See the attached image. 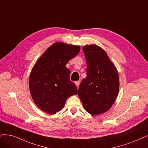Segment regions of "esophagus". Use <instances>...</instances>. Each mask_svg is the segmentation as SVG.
<instances>
[{"instance_id":"1","label":"esophagus","mask_w":148,"mask_h":148,"mask_svg":"<svg viewBox=\"0 0 148 148\" xmlns=\"http://www.w3.org/2000/svg\"><path fill=\"white\" fill-rule=\"evenodd\" d=\"M75 84L76 86H77V87H79V86L80 85V81H75Z\"/></svg>"}]
</instances>
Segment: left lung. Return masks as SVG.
<instances>
[{"instance_id": "1", "label": "left lung", "mask_w": 148, "mask_h": 148, "mask_svg": "<svg viewBox=\"0 0 148 148\" xmlns=\"http://www.w3.org/2000/svg\"><path fill=\"white\" fill-rule=\"evenodd\" d=\"M86 62V77L80 84L78 96L85 110L92 115L107 112L118 95V71L106 51L96 45L82 47Z\"/></svg>"}]
</instances>
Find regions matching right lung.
I'll list each match as a JSON object with an SVG mask.
<instances>
[{"label":"right lung","instance_id":"add662e5","mask_svg":"<svg viewBox=\"0 0 148 148\" xmlns=\"http://www.w3.org/2000/svg\"><path fill=\"white\" fill-rule=\"evenodd\" d=\"M79 46L57 42L43 53L33 67L29 89L36 106L54 114L63 109L70 96L77 93V87L69 80L70 70L66 64L79 53Z\"/></svg>","mask_w":148,"mask_h":148}]
</instances>
